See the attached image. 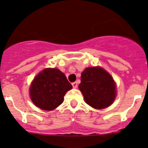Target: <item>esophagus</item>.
Returning a JSON list of instances; mask_svg holds the SVG:
<instances>
[{
    "label": "esophagus",
    "instance_id": "1",
    "mask_svg": "<svg viewBox=\"0 0 148 148\" xmlns=\"http://www.w3.org/2000/svg\"><path fill=\"white\" fill-rule=\"evenodd\" d=\"M72 86L74 88H77V86H78V84H77V82H73L72 84Z\"/></svg>",
    "mask_w": 148,
    "mask_h": 148
}]
</instances>
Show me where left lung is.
<instances>
[{"mask_svg": "<svg viewBox=\"0 0 148 148\" xmlns=\"http://www.w3.org/2000/svg\"><path fill=\"white\" fill-rule=\"evenodd\" d=\"M79 88L86 103L95 109L108 108L116 97L112 77L100 66L88 67L83 71Z\"/></svg>", "mask_w": 148, "mask_h": 148, "instance_id": "obj_1", "label": "left lung"}]
</instances>
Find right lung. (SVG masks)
<instances>
[{
    "instance_id": "obj_1",
    "label": "right lung",
    "mask_w": 148,
    "mask_h": 148,
    "mask_svg": "<svg viewBox=\"0 0 148 148\" xmlns=\"http://www.w3.org/2000/svg\"><path fill=\"white\" fill-rule=\"evenodd\" d=\"M71 88V84L60 70L48 68L35 77L29 92L36 106L50 111L62 103L66 91Z\"/></svg>"
}]
</instances>
